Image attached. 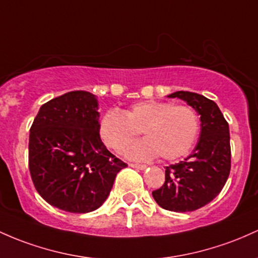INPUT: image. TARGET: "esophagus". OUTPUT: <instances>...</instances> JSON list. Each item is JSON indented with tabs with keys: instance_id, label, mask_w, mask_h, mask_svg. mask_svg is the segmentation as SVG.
<instances>
[{
	"instance_id": "34e87169",
	"label": "esophagus",
	"mask_w": 258,
	"mask_h": 258,
	"mask_svg": "<svg viewBox=\"0 0 258 258\" xmlns=\"http://www.w3.org/2000/svg\"><path fill=\"white\" fill-rule=\"evenodd\" d=\"M130 166L131 168H135V169H140V170H144V169H147V165H144V164H130Z\"/></svg>"
}]
</instances>
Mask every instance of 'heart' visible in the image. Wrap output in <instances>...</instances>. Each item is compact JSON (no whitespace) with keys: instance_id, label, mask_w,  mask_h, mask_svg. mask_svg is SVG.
Masks as SVG:
<instances>
[{"instance_id":"b5f03b06","label":"heart","mask_w":258,"mask_h":258,"mask_svg":"<svg viewBox=\"0 0 258 258\" xmlns=\"http://www.w3.org/2000/svg\"><path fill=\"white\" fill-rule=\"evenodd\" d=\"M146 137L124 148L130 159L148 160L158 154L174 160L187 154L200 132V118L192 107L158 100L136 103L123 114L107 111L99 123V135L106 147L121 151L140 132Z\"/></svg>"}]
</instances>
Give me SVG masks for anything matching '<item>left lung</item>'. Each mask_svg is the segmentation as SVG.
<instances>
[{"mask_svg":"<svg viewBox=\"0 0 258 258\" xmlns=\"http://www.w3.org/2000/svg\"><path fill=\"white\" fill-rule=\"evenodd\" d=\"M201 116L197 146L187 158L165 168V182L152 192L161 208L171 212H192L214 200L224 187L230 172L229 124L213 100L197 93L175 92Z\"/></svg>","mask_w":258,"mask_h":258,"instance_id":"1","label":"left lung"}]
</instances>
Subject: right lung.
Returning <instances> with one entry per match:
<instances>
[{
  "label": "right lung",
  "mask_w": 258,
  "mask_h": 258,
  "mask_svg": "<svg viewBox=\"0 0 258 258\" xmlns=\"http://www.w3.org/2000/svg\"><path fill=\"white\" fill-rule=\"evenodd\" d=\"M97 95L75 90L47 101L30 127L29 170L39 195L71 213L98 209L110 195L123 161L99 135Z\"/></svg>",
  "instance_id": "right-lung-1"
}]
</instances>
